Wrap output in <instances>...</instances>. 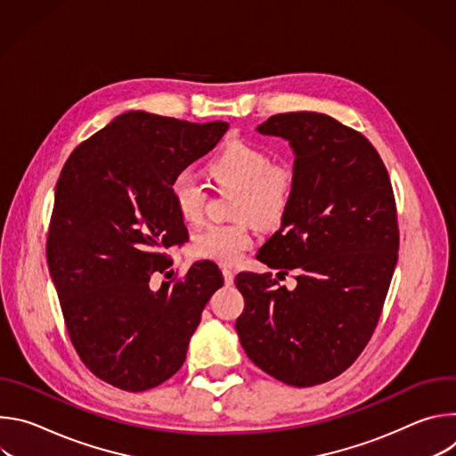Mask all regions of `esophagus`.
Instances as JSON below:
<instances>
[{
	"label": "esophagus",
	"instance_id": "esophagus-1",
	"mask_svg": "<svg viewBox=\"0 0 456 456\" xmlns=\"http://www.w3.org/2000/svg\"><path fill=\"white\" fill-rule=\"evenodd\" d=\"M222 274H224V281H225V285H232V281H234V271L232 269H229V267H224L222 269Z\"/></svg>",
	"mask_w": 456,
	"mask_h": 456
}]
</instances>
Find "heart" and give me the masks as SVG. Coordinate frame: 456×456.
<instances>
[{"label":"heart","instance_id":"heart-1","mask_svg":"<svg viewBox=\"0 0 456 456\" xmlns=\"http://www.w3.org/2000/svg\"><path fill=\"white\" fill-rule=\"evenodd\" d=\"M208 175L220 187L240 191L234 215L241 218L200 227L191 238V248L211 262L234 265L254 241L250 216L262 225H274L285 216L296 192L297 171L289 160H273V153L265 146L234 139L209 160ZM169 192L183 222L197 224L204 216L208 191L192 171H180L173 178Z\"/></svg>","mask_w":456,"mask_h":456}]
</instances>
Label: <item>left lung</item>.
<instances>
[{
    "mask_svg": "<svg viewBox=\"0 0 456 456\" xmlns=\"http://www.w3.org/2000/svg\"><path fill=\"white\" fill-rule=\"evenodd\" d=\"M256 129L289 141L296 155L292 204L257 259L280 274L296 271L297 285L240 273L236 332L257 368L315 386L350 368L379 322L399 257L394 189L371 142L329 115L280 113Z\"/></svg>",
    "mask_w": 456,
    "mask_h": 456,
    "instance_id": "1",
    "label": "left lung"
}]
</instances>
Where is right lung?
Returning a JSON list of instances; mask_svg holds the SVG:
<instances>
[{
  "instance_id": "right-lung-1",
  "label": "right lung",
  "mask_w": 456,
  "mask_h": 456,
  "mask_svg": "<svg viewBox=\"0 0 456 456\" xmlns=\"http://www.w3.org/2000/svg\"><path fill=\"white\" fill-rule=\"evenodd\" d=\"M229 129L127 111L79 144L55 185L46 259L70 341L86 368L124 392L175 375L202 310L224 285L216 264H194L151 290L164 252L187 240L171 182ZM167 274V273H166Z\"/></svg>"
}]
</instances>
